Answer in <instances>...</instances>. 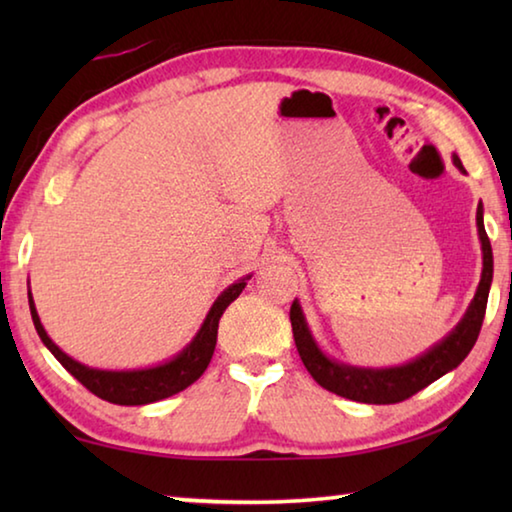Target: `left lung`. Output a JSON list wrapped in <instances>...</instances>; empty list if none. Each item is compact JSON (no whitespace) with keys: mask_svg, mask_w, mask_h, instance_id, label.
Segmentation results:
<instances>
[{"mask_svg":"<svg viewBox=\"0 0 512 512\" xmlns=\"http://www.w3.org/2000/svg\"><path fill=\"white\" fill-rule=\"evenodd\" d=\"M454 164L458 171L465 173L458 155H454ZM476 228H479V241L483 253V271L481 282L476 287L474 298L470 307L458 320V325L449 332L443 341H438L433 348H429L420 357H415L409 363L391 368H361L350 366V363H341L320 350L314 334L307 325V318L302 314V307L298 300L291 305V327L293 339H296V348L300 352V359L320 386L327 388L329 393H336L345 397V400L363 402V404H395L409 400L422 388H427L431 381L447 375L461 363L470 350L474 348L476 339H479L485 305H488V293L492 284V246L483 225V205L476 207Z\"/></svg>","mask_w":512,"mask_h":512,"instance_id":"obj_1","label":"left lung"}]
</instances>
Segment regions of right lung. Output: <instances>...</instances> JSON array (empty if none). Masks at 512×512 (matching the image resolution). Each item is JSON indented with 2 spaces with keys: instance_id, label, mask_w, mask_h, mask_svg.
Wrapping results in <instances>:
<instances>
[{
  "instance_id": "right-lung-1",
  "label": "right lung",
  "mask_w": 512,
  "mask_h": 512,
  "mask_svg": "<svg viewBox=\"0 0 512 512\" xmlns=\"http://www.w3.org/2000/svg\"><path fill=\"white\" fill-rule=\"evenodd\" d=\"M250 275L241 277L235 284H230L219 298L214 300V305L207 311L201 329H198L196 336L189 341L183 350H180L176 357L169 361L158 363V366L151 368H137V370H101V368H90L85 363L76 361L65 354L58 345L49 339L45 327L40 323V316L36 311V302L29 291V309L33 325H36V332L40 341L47 345V350L54 354V357L63 363V368L74 375L81 384L88 388L101 400L121 404V406H142L151 402H160L164 397H171L180 391H185L187 386H192L194 381L203 375L205 368L210 366V359L216 348V334H219V320L223 311L228 309L232 300L239 298V293L246 289V282Z\"/></svg>"
}]
</instances>
